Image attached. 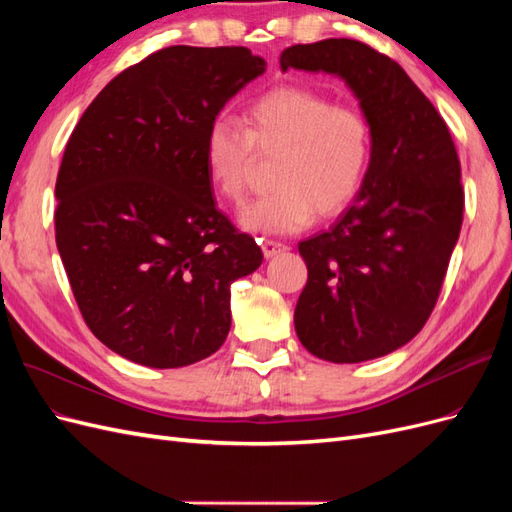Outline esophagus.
I'll use <instances>...</instances> for the list:
<instances>
[{
  "label": "esophagus",
  "instance_id": "esophagus-1",
  "mask_svg": "<svg viewBox=\"0 0 512 512\" xmlns=\"http://www.w3.org/2000/svg\"><path fill=\"white\" fill-rule=\"evenodd\" d=\"M260 247H262V254H265V258H273L277 254L286 252L288 247L280 241H271V239H260Z\"/></svg>",
  "mask_w": 512,
  "mask_h": 512
}]
</instances>
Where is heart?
<instances>
[{
	"label": "heart",
	"instance_id": "b5f03b06",
	"mask_svg": "<svg viewBox=\"0 0 512 512\" xmlns=\"http://www.w3.org/2000/svg\"><path fill=\"white\" fill-rule=\"evenodd\" d=\"M243 121L213 119L203 149L213 190L228 203L243 200L258 156H280L275 190L243 207V228L292 235L314 213L335 218L359 196L371 164V128L361 111L286 85L252 100Z\"/></svg>",
	"mask_w": 512,
	"mask_h": 512
}]
</instances>
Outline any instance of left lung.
Masks as SVG:
<instances>
[{
    "mask_svg": "<svg viewBox=\"0 0 512 512\" xmlns=\"http://www.w3.org/2000/svg\"><path fill=\"white\" fill-rule=\"evenodd\" d=\"M280 66L344 79L371 128L359 196L299 243L307 284L294 329L322 361L378 359L408 344L440 297L463 222L455 143L404 68L359 40L294 44Z\"/></svg>",
    "mask_w": 512,
    "mask_h": 512,
    "instance_id": "1",
    "label": "left lung"
}]
</instances>
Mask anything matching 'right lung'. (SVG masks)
<instances>
[{"label":"right lung","mask_w":512,"mask_h":512,"mask_svg":"<svg viewBox=\"0 0 512 512\" xmlns=\"http://www.w3.org/2000/svg\"><path fill=\"white\" fill-rule=\"evenodd\" d=\"M245 46H168L87 106L55 183V241L100 342L138 365L203 361L230 331V284L262 252L215 207L205 136L265 72Z\"/></svg>","instance_id":"obj_1"}]
</instances>
